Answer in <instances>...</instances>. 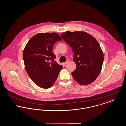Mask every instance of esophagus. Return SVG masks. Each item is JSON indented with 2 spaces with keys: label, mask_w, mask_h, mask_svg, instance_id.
Here are the masks:
<instances>
[{
  "label": "esophagus",
  "mask_w": 126,
  "mask_h": 126,
  "mask_svg": "<svg viewBox=\"0 0 126 126\" xmlns=\"http://www.w3.org/2000/svg\"><path fill=\"white\" fill-rule=\"evenodd\" d=\"M69 62V59H67V60H66V61L64 63V64H65V65H66Z\"/></svg>",
  "instance_id": "34e87169"
}]
</instances>
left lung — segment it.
<instances>
[{"instance_id":"obj_1","label":"left lung","mask_w":126,"mask_h":126,"mask_svg":"<svg viewBox=\"0 0 126 126\" xmlns=\"http://www.w3.org/2000/svg\"><path fill=\"white\" fill-rule=\"evenodd\" d=\"M61 36L74 53L77 67L71 74L74 79L81 85L91 83L100 73L103 63V53L99 43L90 34L82 31H67Z\"/></svg>"}]
</instances>
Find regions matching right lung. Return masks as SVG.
I'll use <instances>...</instances> for the list:
<instances>
[{"label":"right lung","mask_w":126,"mask_h":126,"mask_svg":"<svg viewBox=\"0 0 126 126\" xmlns=\"http://www.w3.org/2000/svg\"><path fill=\"white\" fill-rule=\"evenodd\" d=\"M62 40L56 33H40L30 39L23 54L25 69L30 79L41 88H50L57 80L63 66L54 59V45Z\"/></svg>","instance_id":"1"}]
</instances>
